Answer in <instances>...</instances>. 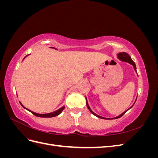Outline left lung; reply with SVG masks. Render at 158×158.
Returning <instances> with one entry per match:
<instances>
[{
	"mask_svg": "<svg viewBox=\"0 0 158 158\" xmlns=\"http://www.w3.org/2000/svg\"><path fill=\"white\" fill-rule=\"evenodd\" d=\"M117 56H118V59L119 60H122V61H125V62H127V63H130L131 64H132L133 66H134V69H135V70L136 71V64H135V63H134V61L132 60V59H131V57L130 56V55H129L128 54H127V52H119V53L117 55ZM85 99H86V98H85ZM87 100V99H86ZM134 103V104H135ZM86 105H87V107H88V109H89V111L92 113L93 114H94L95 116H96L97 117H98V118H103V119H115V118H120V117H121L124 114H125L128 110H129V109H131L133 106L131 107H130L128 109H127L126 111H125V112H123L122 114H121L120 115H118V117H114V118H105V117H101V116H99L98 114H95V113H94L93 111H92V110L90 109V107H89V105H88V102H86Z\"/></svg>",
	"mask_w": 158,
	"mask_h": 158,
	"instance_id": "left-lung-1",
	"label": "left lung"
}]
</instances>
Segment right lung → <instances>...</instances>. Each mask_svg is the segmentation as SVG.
Masks as SVG:
<instances>
[{"instance_id":"1","label":"right lung","mask_w":158,"mask_h":158,"mask_svg":"<svg viewBox=\"0 0 158 158\" xmlns=\"http://www.w3.org/2000/svg\"><path fill=\"white\" fill-rule=\"evenodd\" d=\"M51 48H53V47H51ZM24 59H25V58H24ZM20 103L21 104V106H22L23 108H25L27 110V111H30L33 114H34V115H35V116H37V117H53L57 116V115H59V114H60L61 112L63 111V110H64V106H63V107H62L61 108H60V109H58V110H56V111H54V112L49 113H47V114H39V113H35V112H33V111H30V109H26V107H23V105H22L20 102Z\"/></svg>"}]
</instances>
